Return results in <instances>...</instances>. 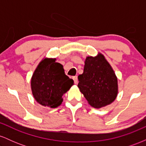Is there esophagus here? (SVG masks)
<instances>
[{
  "label": "esophagus",
  "instance_id": "esophagus-1",
  "mask_svg": "<svg viewBox=\"0 0 146 146\" xmlns=\"http://www.w3.org/2000/svg\"><path fill=\"white\" fill-rule=\"evenodd\" d=\"M73 80H74V82H75V84H78V76H74V77H73Z\"/></svg>",
  "mask_w": 146,
  "mask_h": 146
}]
</instances>
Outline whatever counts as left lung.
Masks as SVG:
<instances>
[{"label": "left lung", "mask_w": 146, "mask_h": 146, "mask_svg": "<svg viewBox=\"0 0 146 146\" xmlns=\"http://www.w3.org/2000/svg\"><path fill=\"white\" fill-rule=\"evenodd\" d=\"M78 88L91 106L95 108L110 104L118 93L117 78L110 64L101 53L87 57L84 72L78 76Z\"/></svg>", "instance_id": "obj_1"}]
</instances>
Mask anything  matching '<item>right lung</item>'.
<instances>
[{"mask_svg": "<svg viewBox=\"0 0 146 146\" xmlns=\"http://www.w3.org/2000/svg\"><path fill=\"white\" fill-rule=\"evenodd\" d=\"M73 85V80L65 74L62 65L52 58L42 60L31 81L35 100L50 108H56L61 104L63 95Z\"/></svg>", "mask_w": 146, "mask_h": 146, "instance_id": "obj_1", "label": "right lung"}]
</instances>
